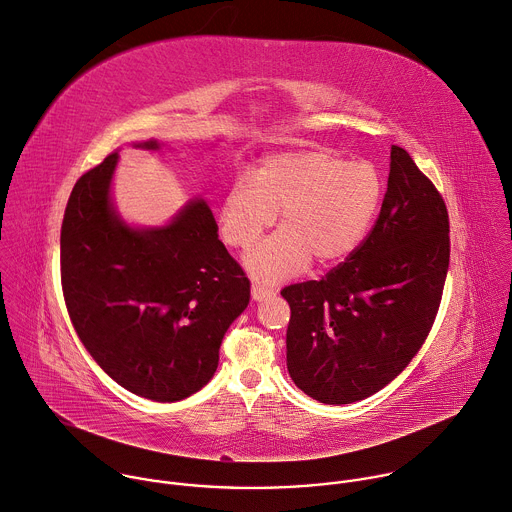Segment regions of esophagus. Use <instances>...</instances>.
Instances as JSON below:
<instances>
[{"mask_svg":"<svg viewBox=\"0 0 512 512\" xmlns=\"http://www.w3.org/2000/svg\"><path fill=\"white\" fill-rule=\"evenodd\" d=\"M276 292L274 290H270V288H266V286H262V284H252V298L254 300H266V298H272Z\"/></svg>","mask_w":512,"mask_h":512,"instance_id":"34e87169","label":"esophagus"}]
</instances>
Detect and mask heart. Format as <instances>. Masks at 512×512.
<instances>
[{"label":"heart","instance_id":"heart-1","mask_svg":"<svg viewBox=\"0 0 512 512\" xmlns=\"http://www.w3.org/2000/svg\"><path fill=\"white\" fill-rule=\"evenodd\" d=\"M384 184L366 162L304 150L266 158L254 178L240 176L222 202V236L238 250L252 248L276 222L284 226L246 258L264 282L298 274L314 258L320 266L346 260L368 234Z\"/></svg>","mask_w":512,"mask_h":512}]
</instances>
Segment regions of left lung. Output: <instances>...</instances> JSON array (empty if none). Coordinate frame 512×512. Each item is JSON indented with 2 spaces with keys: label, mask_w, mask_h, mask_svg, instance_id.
<instances>
[{
  "label": "left lung",
  "mask_w": 512,
  "mask_h": 512,
  "mask_svg": "<svg viewBox=\"0 0 512 512\" xmlns=\"http://www.w3.org/2000/svg\"><path fill=\"white\" fill-rule=\"evenodd\" d=\"M446 204L404 148L392 146L380 214L360 246L320 280L282 288L286 362L324 404H350L392 382L424 344L450 260Z\"/></svg>",
  "instance_id": "8db88e82"
}]
</instances>
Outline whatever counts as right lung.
<instances>
[{
	"label": "right lung",
	"mask_w": 512,
	"mask_h": 512,
	"mask_svg": "<svg viewBox=\"0 0 512 512\" xmlns=\"http://www.w3.org/2000/svg\"><path fill=\"white\" fill-rule=\"evenodd\" d=\"M116 162L108 156L70 194L60 238L66 308L120 386L156 402L182 400L214 376L222 338L250 302V280L218 240L204 200L166 228H128L110 204Z\"/></svg>",
	"instance_id": "obj_1"
}]
</instances>
